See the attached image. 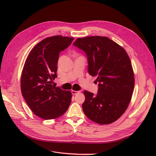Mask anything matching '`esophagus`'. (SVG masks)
<instances>
[{
  "instance_id": "1",
  "label": "esophagus",
  "mask_w": 156,
  "mask_h": 156,
  "mask_svg": "<svg viewBox=\"0 0 156 156\" xmlns=\"http://www.w3.org/2000/svg\"><path fill=\"white\" fill-rule=\"evenodd\" d=\"M81 92V91H75V90H72V93L73 95H76V94Z\"/></svg>"
}]
</instances>
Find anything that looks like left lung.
<instances>
[{
    "label": "left lung",
    "instance_id": "8db88e82",
    "mask_svg": "<svg viewBox=\"0 0 156 156\" xmlns=\"http://www.w3.org/2000/svg\"><path fill=\"white\" fill-rule=\"evenodd\" d=\"M73 45L85 52L88 71L97 76L96 96L84 90L83 110L90 120L109 124L126 111L133 94L135 78L130 58L126 50L105 36L77 38Z\"/></svg>",
    "mask_w": 156,
    "mask_h": 156
}]
</instances>
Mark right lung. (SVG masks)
<instances>
[{
  "mask_svg": "<svg viewBox=\"0 0 156 156\" xmlns=\"http://www.w3.org/2000/svg\"><path fill=\"white\" fill-rule=\"evenodd\" d=\"M73 39L58 35L46 37L34 47L26 59L21 77V93L34 114L43 119L62 116L72 101L70 91L51 83L57 77L60 52L70 45Z\"/></svg>",
  "mask_w": 156,
  "mask_h": 156,
  "instance_id": "add662e5",
  "label": "right lung"
}]
</instances>
